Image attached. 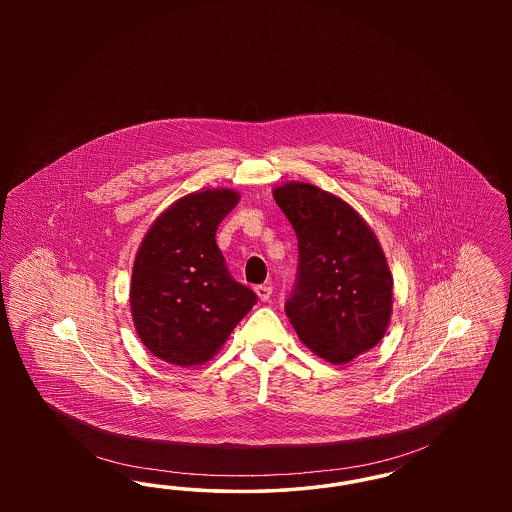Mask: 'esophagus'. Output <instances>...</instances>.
I'll list each match as a JSON object with an SVG mask.
<instances>
[{
  "label": "esophagus",
  "mask_w": 512,
  "mask_h": 512,
  "mask_svg": "<svg viewBox=\"0 0 512 512\" xmlns=\"http://www.w3.org/2000/svg\"><path fill=\"white\" fill-rule=\"evenodd\" d=\"M255 292H257L261 301H268V299H270V295H272V288H270L268 284H261V286H257V288H255Z\"/></svg>",
  "instance_id": "34e87169"
}]
</instances>
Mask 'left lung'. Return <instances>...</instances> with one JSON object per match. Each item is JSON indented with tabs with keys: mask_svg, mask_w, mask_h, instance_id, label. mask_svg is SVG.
Returning a JSON list of instances; mask_svg holds the SVG:
<instances>
[{
	"mask_svg": "<svg viewBox=\"0 0 512 512\" xmlns=\"http://www.w3.org/2000/svg\"><path fill=\"white\" fill-rule=\"evenodd\" d=\"M274 199L299 251L286 315L318 357L349 363L388 330L393 282L384 251L365 220L317 186L286 184Z\"/></svg>",
	"mask_w": 512,
	"mask_h": 512,
	"instance_id": "obj_1",
	"label": "left lung"
}]
</instances>
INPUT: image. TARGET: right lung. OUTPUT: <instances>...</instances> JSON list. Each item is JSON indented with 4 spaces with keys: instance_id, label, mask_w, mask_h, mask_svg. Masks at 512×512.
<instances>
[{
    "instance_id": "1",
    "label": "right lung",
    "mask_w": 512,
    "mask_h": 512,
    "mask_svg": "<svg viewBox=\"0 0 512 512\" xmlns=\"http://www.w3.org/2000/svg\"><path fill=\"white\" fill-rule=\"evenodd\" d=\"M232 190L186 195L153 222L134 261L130 307L147 349L178 366L209 361L257 295L236 282L215 242Z\"/></svg>"
}]
</instances>
